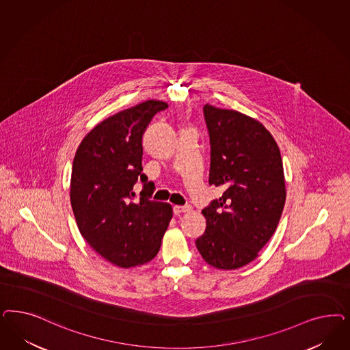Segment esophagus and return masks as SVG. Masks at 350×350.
I'll return each mask as SVG.
<instances>
[{
	"mask_svg": "<svg viewBox=\"0 0 350 350\" xmlns=\"http://www.w3.org/2000/svg\"><path fill=\"white\" fill-rule=\"evenodd\" d=\"M192 208L189 206H174V214L180 215L184 213H189Z\"/></svg>",
	"mask_w": 350,
	"mask_h": 350,
	"instance_id": "esophagus-1",
	"label": "esophagus"
}]
</instances>
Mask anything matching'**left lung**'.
Listing matches in <instances>:
<instances>
[{"label": "left lung", "mask_w": 350, "mask_h": 350, "mask_svg": "<svg viewBox=\"0 0 350 350\" xmlns=\"http://www.w3.org/2000/svg\"><path fill=\"white\" fill-rule=\"evenodd\" d=\"M211 143L208 183L224 189L203 208L206 230L196 246L217 269H238L258 258L275 232L286 201L282 158L258 120L206 104Z\"/></svg>", "instance_id": "8db88e82"}]
</instances>
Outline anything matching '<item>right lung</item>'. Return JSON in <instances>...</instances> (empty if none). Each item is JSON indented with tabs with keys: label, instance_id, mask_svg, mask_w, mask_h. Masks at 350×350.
<instances>
[{
	"label": "right lung",
	"instance_id": "obj_1",
	"mask_svg": "<svg viewBox=\"0 0 350 350\" xmlns=\"http://www.w3.org/2000/svg\"><path fill=\"white\" fill-rule=\"evenodd\" d=\"M167 107L147 100L113 114L82 139L73 159L69 196L79 233L120 268L153 259L172 217L171 204L148 200L154 184L142 167L143 134L153 116ZM137 178L145 187L135 203Z\"/></svg>",
	"mask_w": 350,
	"mask_h": 350
}]
</instances>
